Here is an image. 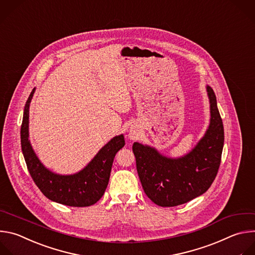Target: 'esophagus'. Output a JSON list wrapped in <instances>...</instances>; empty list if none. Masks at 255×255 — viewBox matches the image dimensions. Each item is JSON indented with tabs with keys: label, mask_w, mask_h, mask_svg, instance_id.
I'll list each match as a JSON object with an SVG mask.
<instances>
[{
	"label": "esophagus",
	"mask_w": 255,
	"mask_h": 255,
	"mask_svg": "<svg viewBox=\"0 0 255 255\" xmlns=\"http://www.w3.org/2000/svg\"><path fill=\"white\" fill-rule=\"evenodd\" d=\"M137 134H138V130H137V128H131L129 129V138L134 139V138H136V137H137Z\"/></svg>",
	"instance_id": "34e87169"
}]
</instances>
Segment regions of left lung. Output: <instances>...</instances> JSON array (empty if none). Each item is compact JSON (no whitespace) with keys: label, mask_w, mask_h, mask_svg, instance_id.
<instances>
[{"label":"left lung","mask_w":255,"mask_h":255,"mask_svg":"<svg viewBox=\"0 0 255 255\" xmlns=\"http://www.w3.org/2000/svg\"><path fill=\"white\" fill-rule=\"evenodd\" d=\"M210 124L204 135L186 155L167 157L154 146L133 142L136 170L145 195L162 207H174L204 194L212 185L221 162L223 123L213 89L206 85Z\"/></svg>","instance_id":"8db88e82"}]
</instances>
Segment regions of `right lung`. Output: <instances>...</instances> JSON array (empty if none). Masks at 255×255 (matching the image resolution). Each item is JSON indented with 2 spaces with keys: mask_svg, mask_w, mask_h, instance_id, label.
<instances>
[{
  "mask_svg": "<svg viewBox=\"0 0 255 255\" xmlns=\"http://www.w3.org/2000/svg\"><path fill=\"white\" fill-rule=\"evenodd\" d=\"M35 89L25 105L21 126L22 151L33 181L49 200L59 204L71 207L95 204L108 187L117 152L125 145L124 134L114 136L79 172L71 175L52 172L39 160L29 139V109Z\"/></svg>",
  "mask_w": 255,
  "mask_h": 255,
  "instance_id": "1",
  "label": "right lung"
}]
</instances>
